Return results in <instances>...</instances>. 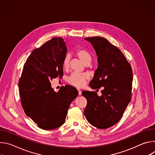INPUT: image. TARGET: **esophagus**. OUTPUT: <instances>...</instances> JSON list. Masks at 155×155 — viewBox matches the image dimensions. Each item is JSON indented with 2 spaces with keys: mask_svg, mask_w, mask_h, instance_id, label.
<instances>
[{
  "mask_svg": "<svg viewBox=\"0 0 155 155\" xmlns=\"http://www.w3.org/2000/svg\"><path fill=\"white\" fill-rule=\"evenodd\" d=\"M78 91V95H81V90L80 89H77Z\"/></svg>",
  "mask_w": 155,
  "mask_h": 155,
  "instance_id": "34e87169",
  "label": "esophagus"
}]
</instances>
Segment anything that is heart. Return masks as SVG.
I'll list each match as a JSON object with an SVG mask.
<instances>
[{
	"instance_id": "heart-1",
	"label": "heart",
	"mask_w": 155,
	"mask_h": 155,
	"mask_svg": "<svg viewBox=\"0 0 155 155\" xmlns=\"http://www.w3.org/2000/svg\"><path fill=\"white\" fill-rule=\"evenodd\" d=\"M75 54L82 61V62L86 64H90L92 61L91 54L87 50L84 49H78L75 51ZM62 67L64 70H68L69 67V57L66 56L63 61ZM88 75L86 74H78L74 72L68 78V81L70 84L75 86H82L86 80L88 79Z\"/></svg>"
}]
</instances>
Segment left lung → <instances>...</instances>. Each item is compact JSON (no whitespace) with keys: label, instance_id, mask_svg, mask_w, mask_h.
Segmentation results:
<instances>
[{"label":"left lung","instance_id":"left-lung-1","mask_svg":"<svg viewBox=\"0 0 155 155\" xmlns=\"http://www.w3.org/2000/svg\"><path fill=\"white\" fill-rule=\"evenodd\" d=\"M97 56L98 67L89 86L103 87L102 95L83 91L87 100L84 115L92 126L107 129L117 123L130 101L132 71L122 52L104 37H87Z\"/></svg>","mask_w":155,"mask_h":155}]
</instances>
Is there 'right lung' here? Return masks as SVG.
<instances>
[{
    "instance_id": "add662e5",
    "label": "right lung",
    "mask_w": 155,
    "mask_h": 155,
    "mask_svg": "<svg viewBox=\"0 0 155 155\" xmlns=\"http://www.w3.org/2000/svg\"><path fill=\"white\" fill-rule=\"evenodd\" d=\"M61 37H54L34 49L26 60L19 81L21 105L26 115L38 127L51 130L62 126L71 102L78 92L71 85L54 91L50 81L63 75L67 53Z\"/></svg>"
}]
</instances>
